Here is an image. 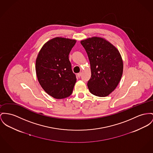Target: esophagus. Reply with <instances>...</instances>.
<instances>
[{
    "label": "esophagus",
    "mask_w": 153,
    "mask_h": 153,
    "mask_svg": "<svg viewBox=\"0 0 153 153\" xmlns=\"http://www.w3.org/2000/svg\"><path fill=\"white\" fill-rule=\"evenodd\" d=\"M82 75V72H79V73H78V74H77V76H78V77H80Z\"/></svg>",
    "instance_id": "1"
}]
</instances>
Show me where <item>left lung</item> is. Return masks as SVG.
<instances>
[{
  "instance_id": "obj_1",
  "label": "left lung",
  "mask_w": 153,
  "mask_h": 153,
  "mask_svg": "<svg viewBox=\"0 0 153 153\" xmlns=\"http://www.w3.org/2000/svg\"><path fill=\"white\" fill-rule=\"evenodd\" d=\"M90 61L91 78L88 82L91 93L105 97L117 88L122 77L123 61L119 51L105 39L93 37L81 42Z\"/></svg>"
}]
</instances>
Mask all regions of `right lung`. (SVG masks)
Returning a JSON list of instances; mask_svg holds the SVG:
<instances>
[{
    "label": "right lung",
    "mask_w": 153,
    "mask_h": 153,
    "mask_svg": "<svg viewBox=\"0 0 153 153\" xmlns=\"http://www.w3.org/2000/svg\"><path fill=\"white\" fill-rule=\"evenodd\" d=\"M75 40L57 37L46 42L38 53L36 73L42 88L57 99L70 96L76 78L68 56Z\"/></svg>",
    "instance_id": "obj_1"
}]
</instances>
